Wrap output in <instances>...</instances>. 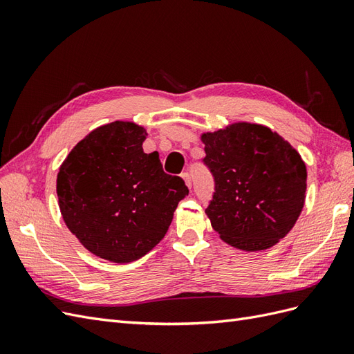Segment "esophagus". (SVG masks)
<instances>
[{
  "instance_id": "1",
  "label": "esophagus",
  "mask_w": 354,
  "mask_h": 354,
  "mask_svg": "<svg viewBox=\"0 0 354 354\" xmlns=\"http://www.w3.org/2000/svg\"><path fill=\"white\" fill-rule=\"evenodd\" d=\"M181 177H183L186 186H187V187H192V177H190V174H189V173H183V174H181Z\"/></svg>"
}]
</instances>
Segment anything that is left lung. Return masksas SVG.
<instances>
[{
	"label": "left lung",
	"instance_id": "8db88e82",
	"mask_svg": "<svg viewBox=\"0 0 354 354\" xmlns=\"http://www.w3.org/2000/svg\"><path fill=\"white\" fill-rule=\"evenodd\" d=\"M214 178L205 209L212 229L234 248L261 251L285 238L304 207L306 164L270 128L239 122L202 134Z\"/></svg>",
	"mask_w": 354,
	"mask_h": 354
}]
</instances>
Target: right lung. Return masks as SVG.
I'll return each mask as SVG.
<instances>
[{
    "mask_svg": "<svg viewBox=\"0 0 354 354\" xmlns=\"http://www.w3.org/2000/svg\"><path fill=\"white\" fill-rule=\"evenodd\" d=\"M146 131L115 121L75 146L57 174L60 212L68 229L94 255L130 263L151 251L173 221L189 189L145 153Z\"/></svg>",
    "mask_w": 354,
    "mask_h": 354,
    "instance_id": "right-lung-1",
    "label": "right lung"
}]
</instances>
